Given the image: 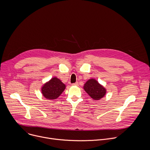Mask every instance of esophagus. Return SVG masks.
I'll use <instances>...</instances> for the list:
<instances>
[{
  "mask_svg": "<svg viewBox=\"0 0 150 150\" xmlns=\"http://www.w3.org/2000/svg\"><path fill=\"white\" fill-rule=\"evenodd\" d=\"M72 85H74V86H78V82H76L75 83H72Z\"/></svg>",
  "mask_w": 150,
  "mask_h": 150,
  "instance_id": "34e87169",
  "label": "esophagus"
}]
</instances>
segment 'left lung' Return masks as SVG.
Instances as JSON below:
<instances>
[{
  "mask_svg": "<svg viewBox=\"0 0 150 150\" xmlns=\"http://www.w3.org/2000/svg\"><path fill=\"white\" fill-rule=\"evenodd\" d=\"M84 90L94 100H100L105 93V89L96 79H90L84 84Z\"/></svg>",
  "mask_w": 150,
  "mask_h": 150,
  "instance_id": "obj_1",
  "label": "left lung"
}]
</instances>
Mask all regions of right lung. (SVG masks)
<instances>
[{
	"label": "right lung",
	"mask_w": 150,
	"mask_h": 150,
	"mask_svg": "<svg viewBox=\"0 0 150 150\" xmlns=\"http://www.w3.org/2000/svg\"><path fill=\"white\" fill-rule=\"evenodd\" d=\"M66 85L56 77L52 78L41 88L43 96L47 100H54L59 97L65 89Z\"/></svg>",
	"instance_id": "add662e5"
}]
</instances>
